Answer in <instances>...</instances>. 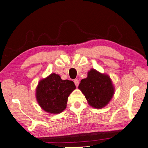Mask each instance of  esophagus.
<instances>
[{"label": "esophagus", "mask_w": 148, "mask_h": 148, "mask_svg": "<svg viewBox=\"0 0 148 148\" xmlns=\"http://www.w3.org/2000/svg\"><path fill=\"white\" fill-rule=\"evenodd\" d=\"M74 82L75 85H76V86H78V85H79V80H78L77 79H75L74 80Z\"/></svg>", "instance_id": "esophagus-1"}]
</instances>
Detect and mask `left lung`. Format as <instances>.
I'll return each instance as SVG.
<instances>
[{
	"instance_id": "8db88e82",
	"label": "left lung",
	"mask_w": 148,
	"mask_h": 148,
	"mask_svg": "<svg viewBox=\"0 0 148 148\" xmlns=\"http://www.w3.org/2000/svg\"><path fill=\"white\" fill-rule=\"evenodd\" d=\"M78 88L89 104L97 109L108 104L114 92L111 80L108 75L100 74L93 69L88 72V77L81 81Z\"/></svg>"
}]
</instances>
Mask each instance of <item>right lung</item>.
Masks as SVG:
<instances>
[{"mask_svg": "<svg viewBox=\"0 0 148 148\" xmlns=\"http://www.w3.org/2000/svg\"><path fill=\"white\" fill-rule=\"evenodd\" d=\"M74 89L73 81L62 80L59 75L51 74L39 83L36 90L37 102L45 111L58 114L66 108L68 97Z\"/></svg>", "mask_w": 148, "mask_h": 148, "instance_id": "1", "label": "right lung"}]
</instances>
